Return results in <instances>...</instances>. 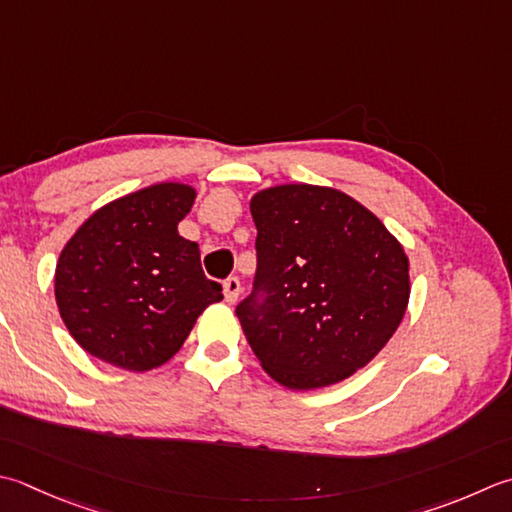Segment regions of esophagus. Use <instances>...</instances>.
<instances>
[{
  "label": "esophagus",
  "instance_id": "obj_1",
  "mask_svg": "<svg viewBox=\"0 0 512 512\" xmlns=\"http://www.w3.org/2000/svg\"><path fill=\"white\" fill-rule=\"evenodd\" d=\"M239 293H242V284H239L237 277H228L224 282V299L228 304H235Z\"/></svg>",
  "mask_w": 512,
  "mask_h": 512
}]
</instances>
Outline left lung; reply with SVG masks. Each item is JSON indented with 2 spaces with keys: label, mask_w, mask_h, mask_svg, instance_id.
I'll return each mask as SVG.
<instances>
[{
  "label": "left lung",
  "mask_w": 512,
  "mask_h": 512,
  "mask_svg": "<svg viewBox=\"0 0 512 512\" xmlns=\"http://www.w3.org/2000/svg\"><path fill=\"white\" fill-rule=\"evenodd\" d=\"M250 215L257 273L235 313L259 364L290 390L344 382L402 324L404 246L366 206L328 186L264 188Z\"/></svg>",
  "instance_id": "left-lung-1"
}]
</instances>
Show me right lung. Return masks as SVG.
Segmentation results:
<instances>
[{"mask_svg":"<svg viewBox=\"0 0 512 512\" xmlns=\"http://www.w3.org/2000/svg\"><path fill=\"white\" fill-rule=\"evenodd\" d=\"M197 190L162 182L95 210L68 239L55 268V299L88 355L146 373L166 364L204 310L222 302L199 246L177 233Z\"/></svg>","mask_w":512,"mask_h":512,"instance_id":"obj_1","label":"right lung"}]
</instances>
